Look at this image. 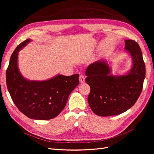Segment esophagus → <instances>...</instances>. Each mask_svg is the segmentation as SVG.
<instances>
[{"label":"esophagus","instance_id":"34e87169","mask_svg":"<svg viewBox=\"0 0 154 154\" xmlns=\"http://www.w3.org/2000/svg\"><path fill=\"white\" fill-rule=\"evenodd\" d=\"M79 81L80 83H84L85 81V78L84 77V75H80L79 76Z\"/></svg>","mask_w":154,"mask_h":154}]
</instances>
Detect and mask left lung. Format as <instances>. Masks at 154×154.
I'll list each match as a JSON object with an SVG mask.
<instances>
[{
	"instance_id": "obj_1",
	"label": "left lung",
	"mask_w": 154,
	"mask_h": 154,
	"mask_svg": "<svg viewBox=\"0 0 154 154\" xmlns=\"http://www.w3.org/2000/svg\"><path fill=\"white\" fill-rule=\"evenodd\" d=\"M125 50L131 57L132 65L124 75L111 74V66L104 59L87 68L85 82L91 87L88 102L96 115L108 117L122 114L134 106L142 92L145 66L141 49L134 40H125Z\"/></svg>"
}]
</instances>
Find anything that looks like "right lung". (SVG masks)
I'll return each mask as SVG.
<instances>
[{"instance_id": "right-lung-1", "label": "right lung", "mask_w": 154, "mask_h": 154, "mask_svg": "<svg viewBox=\"0 0 154 154\" xmlns=\"http://www.w3.org/2000/svg\"><path fill=\"white\" fill-rule=\"evenodd\" d=\"M32 40L19 44L12 53L6 71V83L11 98L18 109L27 117L50 120L66 107L69 96L79 85V75L60 74L45 80H30L23 77L18 66L19 52Z\"/></svg>"}]
</instances>
